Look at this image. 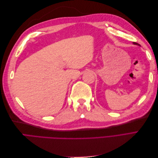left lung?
Masks as SVG:
<instances>
[{"mask_svg": "<svg viewBox=\"0 0 158 158\" xmlns=\"http://www.w3.org/2000/svg\"><path fill=\"white\" fill-rule=\"evenodd\" d=\"M133 44H134V45H139V46H140V45H139V44H138L137 43H135V42H134V43H133Z\"/></svg>", "mask_w": 158, "mask_h": 158, "instance_id": "1", "label": "left lung"}]
</instances>
